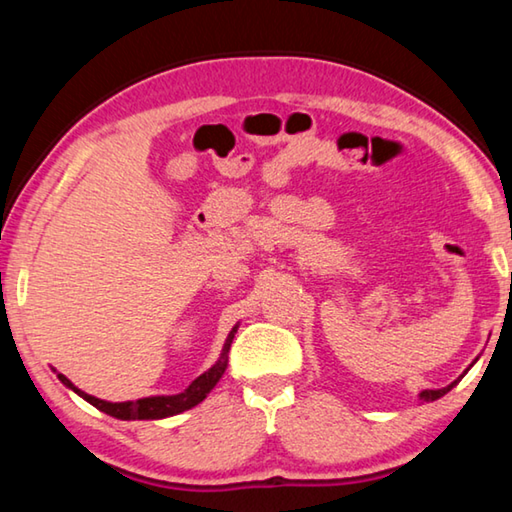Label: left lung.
I'll list each match as a JSON object with an SVG mask.
<instances>
[{"label":"left lung","mask_w":512,"mask_h":512,"mask_svg":"<svg viewBox=\"0 0 512 512\" xmlns=\"http://www.w3.org/2000/svg\"><path fill=\"white\" fill-rule=\"evenodd\" d=\"M465 372H467V370H465ZM465 372H463V375H465ZM463 375H461V377H463ZM461 377H458L456 381H452V384L445 386V388H438V391H422V393H420V400H422V402H433V400H438V397H443L445 393L452 391V388L458 384V381H461Z\"/></svg>","instance_id":"1"}]
</instances>
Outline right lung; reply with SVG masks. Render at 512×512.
Returning a JSON list of instances; mask_svg holds the SVG:
<instances>
[{
  "label": "right lung",
  "instance_id": "obj_1",
  "mask_svg": "<svg viewBox=\"0 0 512 512\" xmlns=\"http://www.w3.org/2000/svg\"><path fill=\"white\" fill-rule=\"evenodd\" d=\"M237 327H232V332L228 334V339L223 343V350H221V357L219 361L214 363V366L203 372L201 377H196L192 384H189L183 393L178 395H155V397H142V400H135V402H106V400H99V397L83 393L81 388H76L72 381H69L65 375H60L58 372V379L63 381L67 388H72L76 395H81L85 402H90L92 406H97L99 411L112 415V418L117 420H160V418H169V415H178L187 409H192V406L201 404L207 393L212 391L216 386V381L223 377L225 368H228V352H230V345L232 339H235L237 334Z\"/></svg>",
  "mask_w": 512,
  "mask_h": 512
}]
</instances>
